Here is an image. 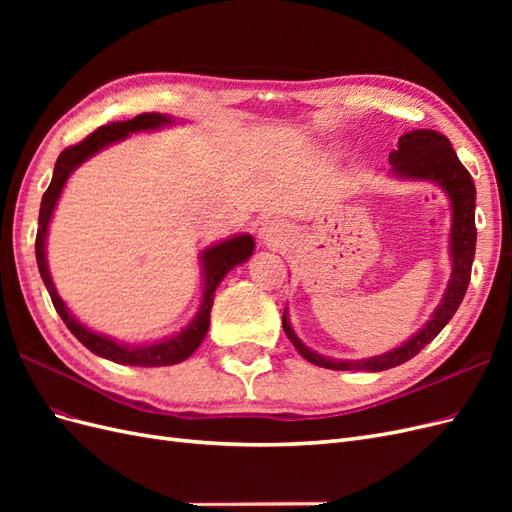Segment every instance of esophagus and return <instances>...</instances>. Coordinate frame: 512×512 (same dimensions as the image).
Returning <instances> with one entry per match:
<instances>
[{"instance_id": "esophagus-1", "label": "esophagus", "mask_w": 512, "mask_h": 512, "mask_svg": "<svg viewBox=\"0 0 512 512\" xmlns=\"http://www.w3.org/2000/svg\"><path fill=\"white\" fill-rule=\"evenodd\" d=\"M271 232H273V228H269V226H267V228H262V232H260V235H262V237H269V235H271Z\"/></svg>"}]
</instances>
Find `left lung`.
Here are the masks:
<instances>
[{
  "label": "left lung",
  "mask_w": 512,
  "mask_h": 512,
  "mask_svg": "<svg viewBox=\"0 0 512 512\" xmlns=\"http://www.w3.org/2000/svg\"><path fill=\"white\" fill-rule=\"evenodd\" d=\"M391 175L397 179H412V181H433L446 192L451 200L453 209V226H451V260L453 273L448 280L442 303L431 314L425 327L412 335L406 344L399 348L371 356L363 361H339L322 356L314 350H309L297 333L292 331L286 309L282 316L284 331L292 346L299 350L305 361L314 363L324 369L337 371H384L410 361L412 356L421 352L436 335L446 327V322L453 318L457 307L463 301V294L468 290L472 262L476 252V224H474V205H476V188L470 173L457 158L451 141L436 130H412L399 138L397 149L389 156Z\"/></svg>",
  "instance_id": "8db88e82"
}]
</instances>
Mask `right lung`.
<instances>
[{"label": "right lung", "instance_id": "1", "mask_svg": "<svg viewBox=\"0 0 512 512\" xmlns=\"http://www.w3.org/2000/svg\"><path fill=\"white\" fill-rule=\"evenodd\" d=\"M170 123H175V119L168 115L143 113V115H136L130 121L108 123V126H102L96 132H91L85 141L76 143L59 153L51 185H49V190L44 192L42 203H40L38 235H36V260H38L42 282L51 294V301L57 309V314L61 316V320L66 322L70 333L79 339L85 348L102 356V359H108V361L119 363V365L162 367V365H175V363H181L188 359V356L200 346V342H203L207 331H209V316H211V307H213L215 288L220 286V282L224 280L228 271L241 265V262H245L254 252V237L252 235H237V237H230L222 243H215V245L207 247V250L200 254L205 288H203V303H200V307H198V314L183 331H179L173 337L162 339V342H153V344H145V346H130V344L115 342L113 337H106V335H100L96 331L87 329L83 322H79L72 316L68 305L61 301V297L55 290V284L51 280L49 265H46V232H49L51 215L55 211V205L61 196V190H64L68 177L85 160L96 156V153L102 151L104 147L113 145L117 141H123L128 134L143 132V130H158V128L170 126Z\"/></svg>", "mask_w": 512, "mask_h": 512}]
</instances>
